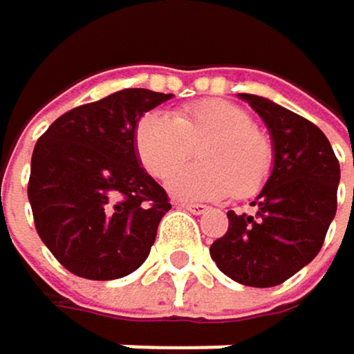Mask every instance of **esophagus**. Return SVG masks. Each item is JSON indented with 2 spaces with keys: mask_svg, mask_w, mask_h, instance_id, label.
Returning <instances> with one entry per match:
<instances>
[{
  "mask_svg": "<svg viewBox=\"0 0 354 354\" xmlns=\"http://www.w3.org/2000/svg\"><path fill=\"white\" fill-rule=\"evenodd\" d=\"M179 207L187 209V212H192L194 216H201V214H205V212H207V207H205V205H198V203H185V201H181V203H179Z\"/></svg>",
  "mask_w": 354,
  "mask_h": 354,
  "instance_id": "1",
  "label": "esophagus"
}]
</instances>
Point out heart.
<instances>
[{
    "label": "heart",
    "instance_id": "heart-1",
    "mask_svg": "<svg viewBox=\"0 0 354 354\" xmlns=\"http://www.w3.org/2000/svg\"><path fill=\"white\" fill-rule=\"evenodd\" d=\"M134 153L156 179H167L194 153L198 164L175 173L169 187L190 201H218L233 194L250 198L263 190L273 171V142L254 126L252 115L226 100H201L173 113L138 119Z\"/></svg>",
    "mask_w": 354,
    "mask_h": 354
}]
</instances>
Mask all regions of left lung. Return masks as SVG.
I'll return each instance as SVG.
<instances>
[{
    "label": "left lung",
    "instance_id": "8db88e82",
    "mask_svg": "<svg viewBox=\"0 0 354 354\" xmlns=\"http://www.w3.org/2000/svg\"><path fill=\"white\" fill-rule=\"evenodd\" d=\"M241 97L271 130L273 171L252 203L257 214L228 212V230L209 254L230 280L269 288L286 282L323 248L337 209L339 162L323 130L306 117L261 95Z\"/></svg>",
    "mask_w": 354,
    "mask_h": 354
}]
</instances>
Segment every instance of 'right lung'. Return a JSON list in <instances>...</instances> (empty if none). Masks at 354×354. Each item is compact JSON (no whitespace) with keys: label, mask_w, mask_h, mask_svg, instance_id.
Returning <instances> with one entry per match:
<instances>
[{"label":"right lung","mask_w":354,"mask_h":354,"mask_svg":"<svg viewBox=\"0 0 354 354\" xmlns=\"http://www.w3.org/2000/svg\"><path fill=\"white\" fill-rule=\"evenodd\" d=\"M169 97L115 91L64 113L36 142L27 183L34 224L79 278H124L149 257L171 201L138 164L132 136L142 113Z\"/></svg>","instance_id":"add662e5"}]
</instances>
